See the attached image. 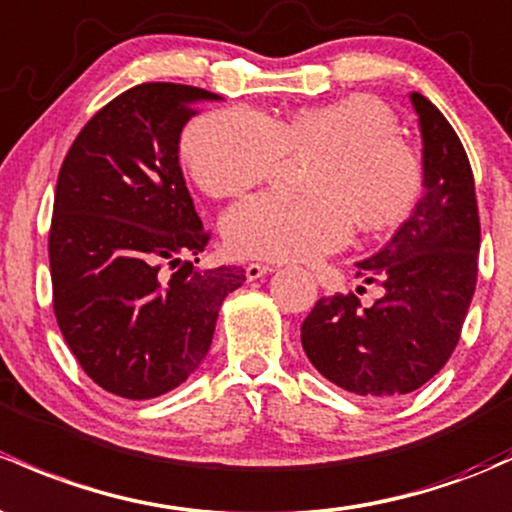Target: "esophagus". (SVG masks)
<instances>
[{
	"instance_id": "obj_1",
	"label": "esophagus",
	"mask_w": 512,
	"mask_h": 512,
	"mask_svg": "<svg viewBox=\"0 0 512 512\" xmlns=\"http://www.w3.org/2000/svg\"><path fill=\"white\" fill-rule=\"evenodd\" d=\"M272 267L270 265H260V262H250V265L245 267V277L250 279V282H255V279L265 277V274H270Z\"/></svg>"
}]
</instances>
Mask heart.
Returning a JSON list of instances; mask_svg holds the SVG:
<instances>
[{"label": "heart", "instance_id": "heart-1", "mask_svg": "<svg viewBox=\"0 0 512 512\" xmlns=\"http://www.w3.org/2000/svg\"><path fill=\"white\" fill-rule=\"evenodd\" d=\"M397 129L392 107L373 95L299 107L282 120L255 107H225L186 127L181 157L208 196L228 198L272 176L284 152L321 149L309 176L314 196L257 193L223 218L233 255L311 260L346 245L358 220L380 233L417 208L424 161Z\"/></svg>", "mask_w": 512, "mask_h": 512}]
</instances>
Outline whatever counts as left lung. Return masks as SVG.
<instances>
[{"instance_id":"1","label":"left lung","mask_w":512,"mask_h":512,"mask_svg":"<svg viewBox=\"0 0 512 512\" xmlns=\"http://www.w3.org/2000/svg\"><path fill=\"white\" fill-rule=\"evenodd\" d=\"M419 117L424 193L383 250L355 262L380 287L373 306L355 294L316 301L301 324L306 358L333 385L392 400L422 387L459 343L478 277L476 186L464 144L424 95L410 93Z\"/></svg>"}]
</instances>
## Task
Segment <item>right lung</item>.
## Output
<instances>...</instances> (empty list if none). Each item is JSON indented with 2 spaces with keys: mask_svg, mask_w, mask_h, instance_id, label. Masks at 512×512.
<instances>
[{
  "mask_svg": "<svg viewBox=\"0 0 512 512\" xmlns=\"http://www.w3.org/2000/svg\"><path fill=\"white\" fill-rule=\"evenodd\" d=\"M203 88L142 83L95 112L63 159L48 233L53 311L80 368L102 390L152 400L211 348L242 267L196 270L206 250L179 166L181 129ZM172 274L169 275L168 272Z\"/></svg>",
  "mask_w": 512,
  "mask_h": 512,
  "instance_id": "right-lung-1",
  "label": "right lung"
}]
</instances>
